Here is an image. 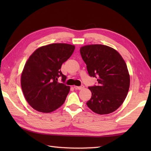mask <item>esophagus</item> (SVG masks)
Here are the masks:
<instances>
[{
    "instance_id": "1",
    "label": "esophagus",
    "mask_w": 151,
    "mask_h": 151,
    "mask_svg": "<svg viewBox=\"0 0 151 151\" xmlns=\"http://www.w3.org/2000/svg\"><path fill=\"white\" fill-rule=\"evenodd\" d=\"M84 88V85H81V86H75V88L76 89H82Z\"/></svg>"
}]
</instances>
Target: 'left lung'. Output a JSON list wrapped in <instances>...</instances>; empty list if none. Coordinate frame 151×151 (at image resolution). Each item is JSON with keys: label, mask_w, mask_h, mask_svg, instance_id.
<instances>
[{"label": "left lung", "mask_w": 151, "mask_h": 151, "mask_svg": "<svg viewBox=\"0 0 151 151\" xmlns=\"http://www.w3.org/2000/svg\"><path fill=\"white\" fill-rule=\"evenodd\" d=\"M89 75L98 84L88 88L91 97L86 104L95 113L108 114L123 104L130 86L127 64L117 50L103 45H86L80 49Z\"/></svg>", "instance_id": "8db88e82"}]
</instances>
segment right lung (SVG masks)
I'll list each match as a JSON object with an SVG mask.
<instances>
[{"instance_id": "obj_1", "label": "right lung", "mask_w": 151, "mask_h": 151, "mask_svg": "<svg viewBox=\"0 0 151 151\" xmlns=\"http://www.w3.org/2000/svg\"><path fill=\"white\" fill-rule=\"evenodd\" d=\"M75 49L72 45L52 43L37 49L28 58L21 75V88L36 110L49 113L64 103L70 87L64 84L67 77L61 67ZM59 78L63 83L57 82Z\"/></svg>"}]
</instances>
